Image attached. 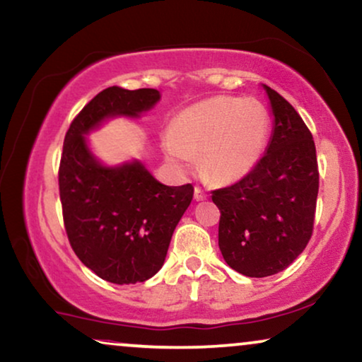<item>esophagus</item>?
Segmentation results:
<instances>
[{"label":"esophagus","instance_id":"34e87169","mask_svg":"<svg viewBox=\"0 0 362 362\" xmlns=\"http://www.w3.org/2000/svg\"><path fill=\"white\" fill-rule=\"evenodd\" d=\"M194 197H195V200H197V202H202V200H206V197H209V195H206L205 192L200 189V187H195V190H194Z\"/></svg>","mask_w":362,"mask_h":362}]
</instances>
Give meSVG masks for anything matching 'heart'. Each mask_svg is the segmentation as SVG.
<instances>
[{"instance_id": "heart-1", "label": "heart", "mask_w": 362, "mask_h": 362, "mask_svg": "<svg viewBox=\"0 0 362 362\" xmlns=\"http://www.w3.org/2000/svg\"><path fill=\"white\" fill-rule=\"evenodd\" d=\"M268 131V112L258 100L215 95L175 115L163 139V152L178 170H189L202 153L204 175L230 184L257 165Z\"/></svg>"}]
</instances>
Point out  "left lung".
<instances>
[{
    "label": "left lung",
    "mask_w": 362,
    "mask_h": 362,
    "mask_svg": "<svg viewBox=\"0 0 362 362\" xmlns=\"http://www.w3.org/2000/svg\"><path fill=\"white\" fill-rule=\"evenodd\" d=\"M273 114L264 156L235 185L215 190L220 209L218 247L235 272L264 278L283 272L303 253L315 221L316 147L295 107L262 84Z\"/></svg>",
    "instance_id": "1"
}]
</instances>
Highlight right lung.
I'll use <instances>...</instances> for the list:
<instances>
[{"label": "right lung", "mask_w": 362, "mask_h": 362, "mask_svg": "<svg viewBox=\"0 0 362 362\" xmlns=\"http://www.w3.org/2000/svg\"><path fill=\"white\" fill-rule=\"evenodd\" d=\"M158 100L157 89H104L72 120L62 147L59 195L67 238L86 267L115 285L146 281L162 268L194 187L163 185L137 158L109 165L93 152L88 136L110 119H141Z\"/></svg>", "instance_id": "obj_1"}]
</instances>
